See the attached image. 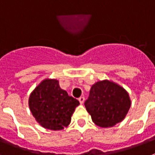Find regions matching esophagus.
<instances>
[{"instance_id": "1", "label": "esophagus", "mask_w": 155, "mask_h": 155, "mask_svg": "<svg viewBox=\"0 0 155 155\" xmlns=\"http://www.w3.org/2000/svg\"><path fill=\"white\" fill-rule=\"evenodd\" d=\"M78 100H79V102H80L81 104H83V103H84V96H81L80 98H78Z\"/></svg>"}]
</instances>
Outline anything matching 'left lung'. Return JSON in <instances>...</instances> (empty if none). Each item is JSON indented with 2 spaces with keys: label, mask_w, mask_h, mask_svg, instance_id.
Listing matches in <instances>:
<instances>
[{
  "label": "left lung",
  "mask_w": 155,
  "mask_h": 155,
  "mask_svg": "<svg viewBox=\"0 0 155 155\" xmlns=\"http://www.w3.org/2000/svg\"><path fill=\"white\" fill-rule=\"evenodd\" d=\"M84 105L94 124L111 127L124 120L131 101L124 87L111 81L104 80L91 86Z\"/></svg>",
  "instance_id": "obj_1"
}]
</instances>
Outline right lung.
<instances>
[{
  "label": "right lung",
  "instance_id": "obj_1",
  "mask_svg": "<svg viewBox=\"0 0 155 155\" xmlns=\"http://www.w3.org/2000/svg\"><path fill=\"white\" fill-rule=\"evenodd\" d=\"M79 105L76 98L61 89L56 79L42 81L28 98L30 111L35 120L42 127L52 130H61L68 127Z\"/></svg>",
  "mask_w": 155,
  "mask_h": 155
}]
</instances>
